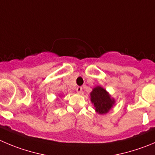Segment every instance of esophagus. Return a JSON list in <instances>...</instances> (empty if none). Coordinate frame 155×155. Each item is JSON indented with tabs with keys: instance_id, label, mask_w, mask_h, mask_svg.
<instances>
[{
	"instance_id": "1",
	"label": "esophagus",
	"mask_w": 155,
	"mask_h": 155,
	"mask_svg": "<svg viewBox=\"0 0 155 155\" xmlns=\"http://www.w3.org/2000/svg\"><path fill=\"white\" fill-rule=\"evenodd\" d=\"M76 91L78 93V94H80V93L82 91V87H77Z\"/></svg>"
}]
</instances>
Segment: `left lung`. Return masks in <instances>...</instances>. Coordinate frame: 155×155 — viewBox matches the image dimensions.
Listing matches in <instances>:
<instances>
[{"label": "left lung", "mask_w": 155, "mask_h": 155, "mask_svg": "<svg viewBox=\"0 0 155 155\" xmlns=\"http://www.w3.org/2000/svg\"><path fill=\"white\" fill-rule=\"evenodd\" d=\"M91 102L94 104L95 110L100 114L108 113L115 101L110 98L108 93L101 87H97L91 93Z\"/></svg>", "instance_id": "8db88e82"}]
</instances>
